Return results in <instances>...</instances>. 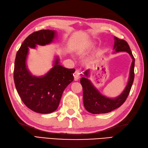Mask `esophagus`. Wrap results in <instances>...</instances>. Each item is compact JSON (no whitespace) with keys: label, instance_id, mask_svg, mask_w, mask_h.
I'll use <instances>...</instances> for the list:
<instances>
[{"label":"esophagus","instance_id":"esophagus-1","mask_svg":"<svg viewBox=\"0 0 148 148\" xmlns=\"http://www.w3.org/2000/svg\"><path fill=\"white\" fill-rule=\"evenodd\" d=\"M80 71L78 70H76L75 71V73H74V78H75V81H77L79 80V78H80Z\"/></svg>","mask_w":148,"mask_h":148}]
</instances>
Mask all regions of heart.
I'll list each match as a JSON object with an SVG mask.
<instances>
[{"label":"heart","mask_w":148,"mask_h":148,"mask_svg":"<svg viewBox=\"0 0 148 148\" xmlns=\"http://www.w3.org/2000/svg\"><path fill=\"white\" fill-rule=\"evenodd\" d=\"M92 47V45L91 44H88L86 45V46L85 47V48H84L83 49H82L81 51H80L79 52H80V53H83V52L88 50V49H90Z\"/></svg>","instance_id":"1"}]
</instances>
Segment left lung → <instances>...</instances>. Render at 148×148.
<instances>
[{"mask_svg": "<svg viewBox=\"0 0 148 148\" xmlns=\"http://www.w3.org/2000/svg\"><path fill=\"white\" fill-rule=\"evenodd\" d=\"M114 52H127L132 59L131 64L129 81L124 90L120 96L115 98H109L101 94L99 90L88 79L89 70L85 71V76L80 79V83L83 87V100L84 107L88 112L93 114L107 113L119 108L126 101L132 87L134 79V59L130 47L127 42L114 37Z\"/></svg>", "mask_w": 148, "mask_h": 148, "instance_id": "8db88e82", "label": "left lung"}]
</instances>
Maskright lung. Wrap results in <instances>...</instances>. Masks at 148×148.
<instances>
[{"label": "right lung", "instance_id": "obj_1", "mask_svg": "<svg viewBox=\"0 0 148 148\" xmlns=\"http://www.w3.org/2000/svg\"><path fill=\"white\" fill-rule=\"evenodd\" d=\"M56 35V32L51 29L32 33L23 42L15 59L14 80L16 90L26 106L38 113H51L56 110L63 91L74 79L75 69L62 66L58 58L44 76H34L27 67L28 47L35 49L37 45L51 44Z\"/></svg>", "mask_w": 148, "mask_h": 148}]
</instances>
